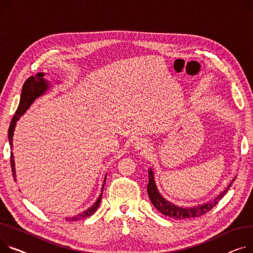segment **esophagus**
Returning a JSON list of instances; mask_svg holds the SVG:
<instances>
[{"mask_svg": "<svg viewBox=\"0 0 253 253\" xmlns=\"http://www.w3.org/2000/svg\"><path fill=\"white\" fill-rule=\"evenodd\" d=\"M134 146H135V148L137 150H143V149L148 148V143L144 139H138L135 143H134Z\"/></svg>", "mask_w": 253, "mask_h": 253, "instance_id": "esophagus-1", "label": "esophagus"}]
</instances>
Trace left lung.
I'll return each mask as SVG.
<instances>
[{
  "instance_id": "8db88e82",
  "label": "left lung",
  "mask_w": 253,
  "mask_h": 253,
  "mask_svg": "<svg viewBox=\"0 0 253 253\" xmlns=\"http://www.w3.org/2000/svg\"><path fill=\"white\" fill-rule=\"evenodd\" d=\"M148 185H147V194L148 197L151 201L153 206L161 211L163 214L170 216L172 218H178V220H183V218H191V217H197L207 213L209 211H211L217 203L220 201L224 195L227 193L229 188L231 187L232 183L235 181V178L232 180V182L229 184V186L224 190L217 197H215L213 200H211V203H207L205 205H201L198 207L190 208V209H184V208H179L174 206L173 204L167 201L162 195L159 193L157 186L155 184L154 180V173L149 169L148 171Z\"/></svg>"
}]
</instances>
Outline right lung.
Wrapping results in <instances>:
<instances>
[{"instance_id":"1","label":"right lung","mask_w":253,"mask_h":253,"mask_svg":"<svg viewBox=\"0 0 253 253\" xmlns=\"http://www.w3.org/2000/svg\"><path fill=\"white\" fill-rule=\"evenodd\" d=\"M43 74L42 73H38L36 76H31L29 77L23 84L22 87V91H21V97H20V103L18 108H17L16 112H15V116L12 118V121L8 130V138H9V142H10V146L12 147V139H13V134H14V129L16 126V122L17 120L19 119L20 116H22L25 111L29 108V106L33 103L37 97H39L40 95H42L46 89H47V83L44 81V79L42 78ZM10 163H11V170L13 173V177L14 180L16 181V174H15V167H14V159H13V154L11 151V157H10ZM106 182V179H105ZM104 186L105 184L103 185V189H102V193H100L98 199L95 201V204L89 208L87 211H83L77 215L74 216H70V217H66V221L69 222H74V221H79V220H83V218L90 216L98 208L100 199H102L103 196V191H104Z\"/></svg>"}]
</instances>
